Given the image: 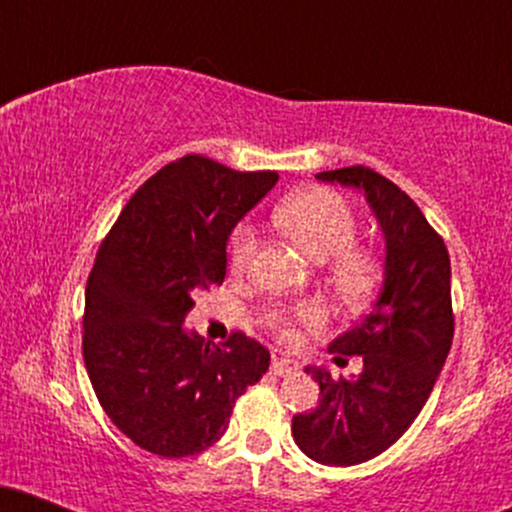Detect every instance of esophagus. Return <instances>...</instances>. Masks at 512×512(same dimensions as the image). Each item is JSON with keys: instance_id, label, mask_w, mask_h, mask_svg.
Listing matches in <instances>:
<instances>
[{"instance_id": "1", "label": "esophagus", "mask_w": 512, "mask_h": 512, "mask_svg": "<svg viewBox=\"0 0 512 512\" xmlns=\"http://www.w3.org/2000/svg\"><path fill=\"white\" fill-rule=\"evenodd\" d=\"M298 363L291 361V358L286 356H274L272 358V373L274 375H289L291 370H296Z\"/></svg>"}]
</instances>
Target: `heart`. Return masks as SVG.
<instances>
[{"instance_id": "obj_1", "label": "heart", "mask_w": 512, "mask_h": 512, "mask_svg": "<svg viewBox=\"0 0 512 512\" xmlns=\"http://www.w3.org/2000/svg\"><path fill=\"white\" fill-rule=\"evenodd\" d=\"M274 221L310 260L327 263L330 286L342 301H361L373 291L380 276V260L370 250L354 248L356 216L337 192L325 187H308L286 197L274 209ZM257 252V233L250 223H240L231 236V267L245 272ZM298 317L315 320L313 308H303ZM274 330L281 337H293L286 317H272Z\"/></svg>"}]
</instances>
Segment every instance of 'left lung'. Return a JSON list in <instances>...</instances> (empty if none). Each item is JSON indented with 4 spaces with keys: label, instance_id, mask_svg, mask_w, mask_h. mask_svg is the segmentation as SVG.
I'll return each mask as SVG.
<instances>
[{
    "label": "left lung",
    "instance_id": "left-lung-1",
    "mask_svg": "<svg viewBox=\"0 0 512 512\" xmlns=\"http://www.w3.org/2000/svg\"><path fill=\"white\" fill-rule=\"evenodd\" d=\"M363 192L385 238L383 286L373 308L339 334L330 349L363 356V370L334 378L327 368L305 366L320 385V402L293 416V438L310 460L351 467L385 452L414 424L450 354V257L395 182L366 166L317 173Z\"/></svg>",
    "mask_w": 512,
    "mask_h": 512
}]
</instances>
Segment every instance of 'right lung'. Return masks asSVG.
<instances>
[{
  "mask_svg": "<svg viewBox=\"0 0 512 512\" xmlns=\"http://www.w3.org/2000/svg\"><path fill=\"white\" fill-rule=\"evenodd\" d=\"M190 154L137 190L88 274L84 363L110 421L146 452L190 457L228 428L236 399L267 373L269 351L231 334L211 346L185 317L223 284L236 223L276 185Z\"/></svg>",
  "mask_w": 512,
  "mask_h": 512,
  "instance_id": "1",
  "label": "right lung"
}]
</instances>
